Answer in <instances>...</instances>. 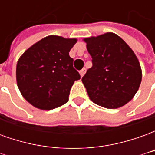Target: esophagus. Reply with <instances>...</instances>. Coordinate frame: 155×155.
I'll return each instance as SVG.
<instances>
[{"mask_svg": "<svg viewBox=\"0 0 155 155\" xmlns=\"http://www.w3.org/2000/svg\"><path fill=\"white\" fill-rule=\"evenodd\" d=\"M84 73H85V69H82L81 71H80V74H81V76L82 77L83 75L84 74Z\"/></svg>", "mask_w": 155, "mask_h": 155, "instance_id": "1", "label": "esophagus"}]
</instances>
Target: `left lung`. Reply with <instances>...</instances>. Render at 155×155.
<instances>
[{
	"mask_svg": "<svg viewBox=\"0 0 155 155\" xmlns=\"http://www.w3.org/2000/svg\"><path fill=\"white\" fill-rule=\"evenodd\" d=\"M83 41L93 63L82 78L90 99L107 109L124 106L135 95L142 80L137 56L123 39L112 32Z\"/></svg>",
	"mask_w": 155,
	"mask_h": 155,
	"instance_id": "1",
	"label": "left lung"
}]
</instances>
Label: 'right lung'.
I'll return each instance as SVG.
<instances>
[{
	"label": "right lung",
	"instance_id": "add662e5",
	"mask_svg": "<svg viewBox=\"0 0 155 155\" xmlns=\"http://www.w3.org/2000/svg\"><path fill=\"white\" fill-rule=\"evenodd\" d=\"M75 38L48 35L28 48L16 64V83L22 96L34 107L50 110L65 104L81 75L69 52Z\"/></svg>",
	"mask_w": 155,
	"mask_h": 155
}]
</instances>
